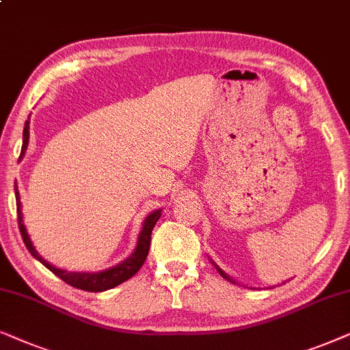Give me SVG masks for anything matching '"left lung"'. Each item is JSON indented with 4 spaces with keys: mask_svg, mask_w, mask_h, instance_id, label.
<instances>
[{
    "mask_svg": "<svg viewBox=\"0 0 350 350\" xmlns=\"http://www.w3.org/2000/svg\"><path fill=\"white\" fill-rule=\"evenodd\" d=\"M209 260H211V264L214 265V267H216V270H217V272H219V275H221L222 278H226V280H227V282H230V283H237V282L234 280V278H232V277H229V275H227V273H226V272H224V270H222L221 267H219V265H217L216 262H214V260H213V259H209Z\"/></svg>",
    "mask_w": 350,
    "mask_h": 350,
    "instance_id": "left-lung-1",
    "label": "left lung"
}]
</instances>
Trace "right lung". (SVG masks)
<instances>
[{
	"instance_id": "obj_1",
	"label": "right lung",
	"mask_w": 350,
	"mask_h": 350,
	"mask_svg": "<svg viewBox=\"0 0 350 350\" xmlns=\"http://www.w3.org/2000/svg\"><path fill=\"white\" fill-rule=\"evenodd\" d=\"M29 124H30V116L29 120L25 121V128H23V146H22V153L27 150V146H29ZM14 190H16V203H17V221H18V229H21V235L23 243H25L27 250L30 251V254L33 256L35 259H38L44 267H48L54 275H57L60 280H64L67 285L78 288V290L83 291H91V293H100V291H107L111 290V288L118 286L120 283L126 282L131 278L133 275H136L139 272V269L142 267V264L146 262L147 254H148V248H150V237H152V230L155 227V224L158 219L161 216V209H155L152 211L148 216L144 219L142 222V229L139 232L137 237V243L136 248L131 254L128 256L126 259L121 260L120 264L113 265V267H109L105 270H100V272H70V270L65 269H59L48 262L43 256H41L38 251L35 250L33 243H31L29 232L25 229V224H23V214H22V203H21V193L17 190V184L14 185Z\"/></svg>"
}]
</instances>
